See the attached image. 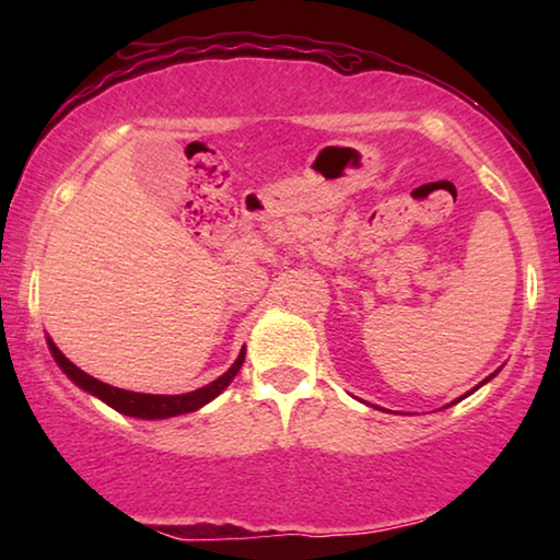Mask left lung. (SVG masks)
Masks as SVG:
<instances>
[{"label":"left lung","instance_id":"1","mask_svg":"<svg viewBox=\"0 0 560 560\" xmlns=\"http://www.w3.org/2000/svg\"><path fill=\"white\" fill-rule=\"evenodd\" d=\"M497 373H499V371H494V373H491V375L487 377V381H481V383H479L477 387H474V390H479V387H481V385H485V383H489V381H491V377H494ZM474 390H469V393H464V395H462V397H457V400H454V402H459V400H464V397H467V395H471ZM454 402H450V405H454ZM450 405H447V407H450ZM377 410H381V407H377Z\"/></svg>","mask_w":560,"mask_h":560}]
</instances>
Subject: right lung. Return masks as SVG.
<instances>
[{
  "mask_svg": "<svg viewBox=\"0 0 560 560\" xmlns=\"http://www.w3.org/2000/svg\"><path fill=\"white\" fill-rule=\"evenodd\" d=\"M46 343H49L54 360L59 363V368L73 385H79L83 393L98 397L101 402H106L108 407L118 410L120 415L138 417V420H167V417H177V415H187V412L200 410V407H205L207 402H212L214 397L220 395L224 387L234 381L236 373H240L242 363H244V355H246V348H242L230 371L217 377V381H212L210 385L197 387V390H192V393L150 395V393L122 390V387H113L108 383H101L98 377L83 373L79 365H73L71 360L66 358L59 348H56V343L49 336H46Z\"/></svg>",
  "mask_w": 560,
  "mask_h": 560,
  "instance_id": "obj_1",
  "label": "right lung"
}]
</instances>
